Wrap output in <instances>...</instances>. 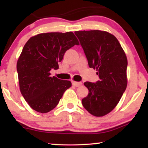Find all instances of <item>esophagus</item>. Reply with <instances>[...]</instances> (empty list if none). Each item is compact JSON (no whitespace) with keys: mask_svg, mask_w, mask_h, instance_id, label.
<instances>
[{"mask_svg":"<svg viewBox=\"0 0 148 148\" xmlns=\"http://www.w3.org/2000/svg\"><path fill=\"white\" fill-rule=\"evenodd\" d=\"M72 85L76 87H79L82 85V82H72Z\"/></svg>","mask_w":148,"mask_h":148,"instance_id":"obj_1","label":"esophagus"}]
</instances>
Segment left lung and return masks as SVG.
I'll return each instance as SVG.
<instances>
[{"label": "left lung", "mask_w": 148, "mask_h": 148, "mask_svg": "<svg viewBox=\"0 0 148 148\" xmlns=\"http://www.w3.org/2000/svg\"><path fill=\"white\" fill-rule=\"evenodd\" d=\"M84 49L90 68L97 69L100 80L86 82L87 96L82 100L84 107L97 117L110 113L127 88V59L119 41L106 31L74 32Z\"/></svg>", "instance_id": "1"}]
</instances>
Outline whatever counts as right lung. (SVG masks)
Here are the masks:
<instances>
[{"label":"right lung","instance_id":"obj_1","mask_svg":"<svg viewBox=\"0 0 148 148\" xmlns=\"http://www.w3.org/2000/svg\"><path fill=\"white\" fill-rule=\"evenodd\" d=\"M79 42L73 32H48L32 36L25 45L17 63L20 91L35 111L47 113L58 104L71 82L51 76L59 69L67 50Z\"/></svg>","mask_w":148,"mask_h":148}]
</instances>
